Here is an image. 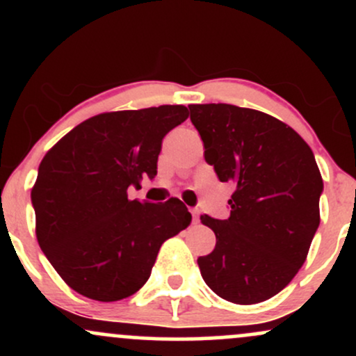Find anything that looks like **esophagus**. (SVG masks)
<instances>
[{"instance_id":"1","label":"esophagus","mask_w":356,"mask_h":356,"mask_svg":"<svg viewBox=\"0 0 356 356\" xmlns=\"http://www.w3.org/2000/svg\"><path fill=\"white\" fill-rule=\"evenodd\" d=\"M191 214H192V222H197L199 220V209H195V207H192L191 209Z\"/></svg>"}]
</instances>
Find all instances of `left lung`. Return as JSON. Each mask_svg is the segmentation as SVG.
Listing matches in <instances>:
<instances>
[{
	"label": "left lung",
	"mask_w": 356,
	"mask_h": 356,
	"mask_svg": "<svg viewBox=\"0 0 356 356\" xmlns=\"http://www.w3.org/2000/svg\"><path fill=\"white\" fill-rule=\"evenodd\" d=\"M204 157L220 182H234L231 216H201L216 234L197 259L216 295L236 305L273 298L303 266L320 226L323 179L313 150L284 122L229 104L189 105Z\"/></svg>",
	"instance_id": "1"
}]
</instances>
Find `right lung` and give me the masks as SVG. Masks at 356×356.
I'll use <instances>...</instances> for the list:
<instances>
[{"instance_id": "add662e5", "label": "right lung", "mask_w": 356, "mask_h": 356, "mask_svg": "<svg viewBox=\"0 0 356 356\" xmlns=\"http://www.w3.org/2000/svg\"><path fill=\"white\" fill-rule=\"evenodd\" d=\"M184 105L107 112L81 122L48 150L31 189L36 239L72 289L97 301L132 296L164 241L191 224L177 197L130 201L127 189L157 175L162 138Z\"/></svg>"}]
</instances>
